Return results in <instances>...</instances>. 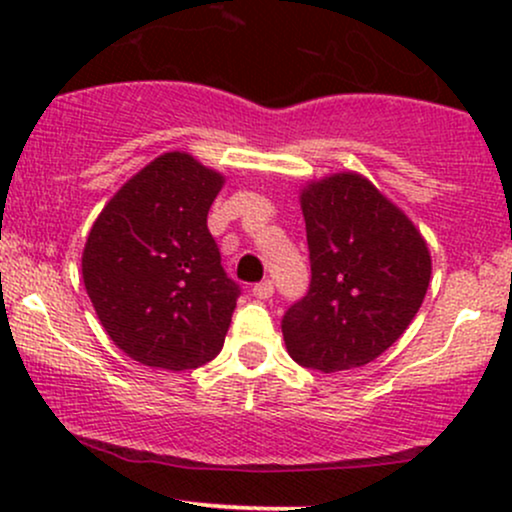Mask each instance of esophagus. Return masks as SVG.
<instances>
[{"mask_svg": "<svg viewBox=\"0 0 512 512\" xmlns=\"http://www.w3.org/2000/svg\"><path fill=\"white\" fill-rule=\"evenodd\" d=\"M272 293H274V284L269 279H264V281H260V284H255L252 286V296L255 298H272Z\"/></svg>", "mask_w": 512, "mask_h": 512, "instance_id": "34e87169", "label": "esophagus"}]
</instances>
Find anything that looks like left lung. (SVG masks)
<instances>
[{"mask_svg":"<svg viewBox=\"0 0 512 512\" xmlns=\"http://www.w3.org/2000/svg\"><path fill=\"white\" fill-rule=\"evenodd\" d=\"M301 207L310 286L281 320L286 349L322 373L366 366L402 337L424 303L426 240L356 173L310 182Z\"/></svg>","mask_w":512,"mask_h":512,"instance_id":"left-lung-1","label":"left lung"}]
</instances>
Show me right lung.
<instances>
[{
	"mask_svg": "<svg viewBox=\"0 0 512 512\" xmlns=\"http://www.w3.org/2000/svg\"><path fill=\"white\" fill-rule=\"evenodd\" d=\"M223 175L170 151L105 204L81 272L98 320L134 361L190 370L221 351L240 286L221 267L207 214Z\"/></svg>",
	"mask_w": 512,
	"mask_h": 512,
	"instance_id": "1",
	"label": "right lung"
}]
</instances>
